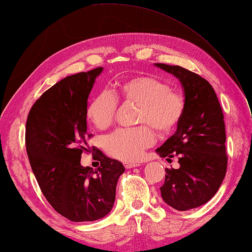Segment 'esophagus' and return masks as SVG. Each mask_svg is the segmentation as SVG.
I'll return each mask as SVG.
<instances>
[{"instance_id":"esophagus-1","label":"esophagus","mask_w":252,"mask_h":252,"mask_svg":"<svg viewBox=\"0 0 252 252\" xmlns=\"http://www.w3.org/2000/svg\"><path fill=\"white\" fill-rule=\"evenodd\" d=\"M124 166H125V168L129 169V168H133V167H138V166H140V162H130V161H126V162H124Z\"/></svg>"}]
</instances>
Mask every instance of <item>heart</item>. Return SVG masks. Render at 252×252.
<instances>
[{"mask_svg": "<svg viewBox=\"0 0 252 252\" xmlns=\"http://www.w3.org/2000/svg\"><path fill=\"white\" fill-rule=\"evenodd\" d=\"M118 103L137 106L136 124L142 126L118 129L105 138L104 148L109 156L123 161H136L153 146L155 133L166 135L173 131L184 116L186 99L182 93L170 90L168 84L153 76L128 77L114 84L109 92L101 91L93 97L86 116L98 129L112 125Z\"/></svg>", "mask_w": 252, "mask_h": 252, "instance_id": "1", "label": "heart"}]
</instances>
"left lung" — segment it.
Listing matches in <instances>:
<instances>
[{
  "label": "left lung",
  "mask_w": 252,
  "mask_h": 252,
  "mask_svg": "<svg viewBox=\"0 0 252 252\" xmlns=\"http://www.w3.org/2000/svg\"><path fill=\"white\" fill-rule=\"evenodd\" d=\"M177 77L186 108L176 133L156 149L160 157H177L179 168H166L160 187L166 204L177 210L197 208L213 198L226 176V129L223 113L213 86L182 66L155 64Z\"/></svg>",
  "instance_id": "left-lung-1"
}]
</instances>
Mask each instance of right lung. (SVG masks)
Returning <instances> with one entry per match:
<instances>
[{
  "label": "right lung",
  "mask_w": 252,
  "mask_h": 252,
  "mask_svg": "<svg viewBox=\"0 0 252 252\" xmlns=\"http://www.w3.org/2000/svg\"><path fill=\"white\" fill-rule=\"evenodd\" d=\"M103 67L62 79L35 101L25 129L29 160L43 195L57 213L70 221H94L113 208L116 185L125 168L99 149L96 170L83 167L90 152L86 108L88 95Z\"/></svg>",
  "instance_id": "obj_1"
}]
</instances>
